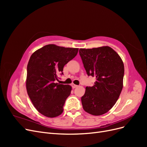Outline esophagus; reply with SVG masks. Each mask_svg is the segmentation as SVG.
Segmentation results:
<instances>
[{"label":"esophagus","mask_w":147,"mask_h":147,"mask_svg":"<svg viewBox=\"0 0 147 147\" xmlns=\"http://www.w3.org/2000/svg\"><path fill=\"white\" fill-rule=\"evenodd\" d=\"M71 86H72V88H77L78 86L77 85H76V84H74V83H72V84H71Z\"/></svg>","instance_id":"1"}]
</instances>
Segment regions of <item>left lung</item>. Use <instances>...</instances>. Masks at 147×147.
<instances>
[{"instance_id": "8db88e82", "label": "left lung", "mask_w": 147, "mask_h": 147, "mask_svg": "<svg viewBox=\"0 0 147 147\" xmlns=\"http://www.w3.org/2000/svg\"><path fill=\"white\" fill-rule=\"evenodd\" d=\"M79 54L88 76L96 78L94 86L86 87L81 99L83 108L95 116L103 115L113 107L121 94L123 62L118 53L107 46L80 48Z\"/></svg>"}]
</instances>
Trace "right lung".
Returning a JSON list of instances; mask_svg holds the SVG:
<instances>
[{
    "mask_svg": "<svg viewBox=\"0 0 147 147\" xmlns=\"http://www.w3.org/2000/svg\"><path fill=\"white\" fill-rule=\"evenodd\" d=\"M78 48L50 44L31 55L27 67L26 90L35 108L44 116L54 118L63 112L72 87L56 83L64 66L76 56Z\"/></svg>",
    "mask_w": 147,
    "mask_h": 147,
    "instance_id": "obj_1",
    "label": "right lung"
}]
</instances>
